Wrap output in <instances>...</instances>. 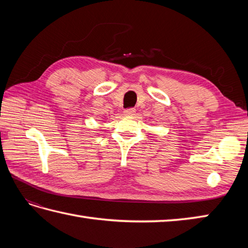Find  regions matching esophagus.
I'll return each instance as SVG.
<instances>
[{"mask_svg":"<svg viewBox=\"0 0 248 248\" xmlns=\"http://www.w3.org/2000/svg\"><path fill=\"white\" fill-rule=\"evenodd\" d=\"M135 114V108H127L124 110V115L125 116H133Z\"/></svg>","mask_w":248,"mask_h":248,"instance_id":"1","label":"esophagus"}]
</instances>
